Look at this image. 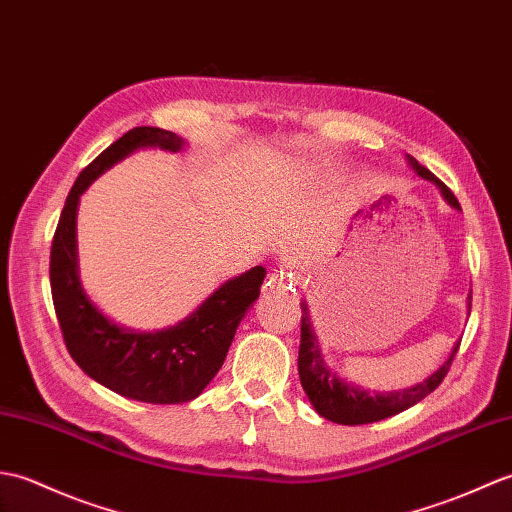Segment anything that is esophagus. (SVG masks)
<instances>
[{"label": "esophagus", "mask_w": 512, "mask_h": 512, "mask_svg": "<svg viewBox=\"0 0 512 512\" xmlns=\"http://www.w3.org/2000/svg\"><path fill=\"white\" fill-rule=\"evenodd\" d=\"M267 291H295L291 271L289 269L271 271L267 278Z\"/></svg>", "instance_id": "34e87169"}]
</instances>
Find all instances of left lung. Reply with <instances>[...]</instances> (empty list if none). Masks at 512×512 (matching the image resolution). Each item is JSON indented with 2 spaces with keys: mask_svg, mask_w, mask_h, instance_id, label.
Listing matches in <instances>:
<instances>
[{
  "mask_svg": "<svg viewBox=\"0 0 512 512\" xmlns=\"http://www.w3.org/2000/svg\"><path fill=\"white\" fill-rule=\"evenodd\" d=\"M407 164L412 166V170L420 179H427L431 184H436L440 195L445 197V201L451 208L460 210L458 199L453 197V192L442 184L434 173H429L425 166H420L412 155H407ZM467 309L471 311V293L467 298ZM458 346L460 342L453 344L449 357L442 361V366L431 372L427 379L412 385V388L392 390V392H370L342 379L331 366H328L322 355V346L317 342L315 328L309 315V306H306V302H302V331H300V352H298L300 383L306 396H309L311 405L315 407V412L322 418L333 420V423H339V425L377 423V420L410 410L412 405L423 401L427 394L434 392L440 385V381L445 379L451 361L458 352Z\"/></svg>",
  "mask_w": 512,
  "mask_h": 512,
  "instance_id": "1",
  "label": "left lung"
}]
</instances>
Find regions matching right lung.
Instances as JSON below:
<instances>
[{
    "label": "right lung",
    "mask_w": 512,
    "mask_h": 512,
    "mask_svg": "<svg viewBox=\"0 0 512 512\" xmlns=\"http://www.w3.org/2000/svg\"><path fill=\"white\" fill-rule=\"evenodd\" d=\"M186 140L173 131L135 127L89 164L65 199L52 238L50 285L65 346L72 359L105 388L153 405L188 403L203 392L223 366L238 324L265 280V267H252L225 280L195 311L160 331H133L102 313L89 300L78 276V201L111 166L140 149L179 153Z\"/></svg>",
    "instance_id": "1"
}]
</instances>
